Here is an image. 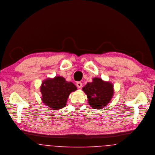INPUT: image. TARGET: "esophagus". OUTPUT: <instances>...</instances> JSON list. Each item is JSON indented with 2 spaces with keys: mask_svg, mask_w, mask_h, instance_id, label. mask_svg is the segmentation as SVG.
<instances>
[{
  "mask_svg": "<svg viewBox=\"0 0 155 155\" xmlns=\"http://www.w3.org/2000/svg\"><path fill=\"white\" fill-rule=\"evenodd\" d=\"M76 85H77V87H78V88H81L82 87V84L81 82H78L76 83Z\"/></svg>",
  "mask_w": 155,
  "mask_h": 155,
  "instance_id": "obj_1",
  "label": "esophagus"
}]
</instances>
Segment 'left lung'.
Here are the masks:
<instances>
[{
  "label": "left lung",
  "instance_id": "1",
  "mask_svg": "<svg viewBox=\"0 0 155 155\" xmlns=\"http://www.w3.org/2000/svg\"><path fill=\"white\" fill-rule=\"evenodd\" d=\"M82 90L87 95L89 106L95 109H100L109 103L114 93L113 85L101 78H94Z\"/></svg>",
  "mask_w": 155,
  "mask_h": 155
}]
</instances>
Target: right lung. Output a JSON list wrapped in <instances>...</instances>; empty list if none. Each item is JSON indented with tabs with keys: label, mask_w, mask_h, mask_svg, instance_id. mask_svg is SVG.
<instances>
[{
	"label": "right lung",
	"mask_w": 155,
	"mask_h": 155,
	"mask_svg": "<svg viewBox=\"0 0 155 155\" xmlns=\"http://www.w3.org/2000/svg\"><path fill=\"white\" fill-rule=\"evenodd\" d=\"M76 89L72 82H67L63 77L48 78L42 83L41 99L46 106L52 110L61 109L66 106L70 94Z\"/></svg>",
	"instance_id": "1"
}]
</instances>
